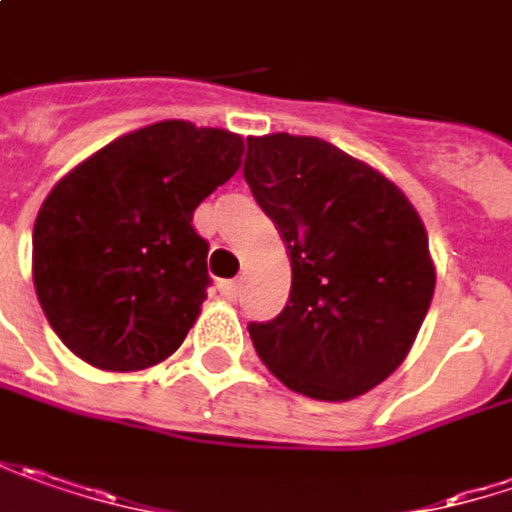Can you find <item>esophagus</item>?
<instances>
[{
	"label": "esophagus",
	"instance_id": "esophagus-1",
	"mask_svg": "<svg viewBox=\"0 0 512 512\" xmlns=\"http://www.w3.org/2000/svg\"><path fill=\"white\" fill-rule=\"evenodd\" d=\"M221 294L227 296V299H239L242 285H239V282H221Z\"/></svg>",
	"mask_w": 512,
	"mask_h": 512
}]
</instances>
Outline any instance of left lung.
<instances>
[{"label":"left lung","mask_w":512,"mask_h":512,"mask_svg":"<svg viewBox=\"0 0 512 512\" xmlns=\"http://www.w3.org/2000/svg\"><path fill=\"white\" fill-rule=\"evenodd\" d=\"M244 181L291 256L285 311L247 325L256 354L299 395H366L406 360L435 294L418 210L383 172L288 132L247 138Z\"/></svg>","instance_id":"8db88e82"}]
</instances>
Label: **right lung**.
Returning a JSON list of instances; mask_svg holds the SVG:
<instances>
[{"label": "right lung", "instance_id": "obj_1", "mask_svg": "<svg viewBox=\"0 0 512 512\" xmlns=\"http://www.w3.org/2000/svg\"><path fill=\"white\" fill-rule=\"evenodd\" d=\"M242 135L161 120L63 175L34 221V288L63 340L103 371H141L184 343L207 299L192 213L242 167Z\"/></svg>", "mask_w": 512, "mask_h": 512}]
</instances>
